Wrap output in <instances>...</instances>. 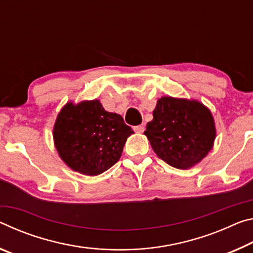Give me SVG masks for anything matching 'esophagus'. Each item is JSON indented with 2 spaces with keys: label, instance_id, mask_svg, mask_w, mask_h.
Returning a JSON list of instances; mask_svg holds the SVG:
<instances>
[{
  "label": "esophagus",
  "instance_id": "esophagus-1",
  "mask_svg": "<svg viewBox=\"0 0 253 253\" xmlns=\"http://www.w3.org/2000/svg\"><path fill=\"white\" fill-rule=\"evenodd\" d=\"M134 131L138 132V133H142V132L144 131V126H143V124H141V126H134Z\"/></svg>",
  "mask_w": 253,
  "mask_h": 253
}]
</instances>
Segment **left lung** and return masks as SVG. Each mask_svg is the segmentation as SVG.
Returning a JSON list of instances; mask_svg holds the SVG:
<instances>
[{
	"label": "left lung",
	"mask_w": 253,
	"mask_h": 253,
	"mask_svg": "<svg viewBox=\"0 0 253 253\" xmlns=\"http://www.w3.org/2000/svg\"><path fill=\"white\" fill-rule=\"evenodd\" d=\"M144 134L156 155L171 167L188 169L212 150L216 135L211 111L195 99L164 96Z\"/></svg>",
	"instance_id": "1"
}]
</instances>
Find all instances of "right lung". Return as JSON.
<instances>
[{
  "label": "right lung",
  "instance_id": "right-lung-1",
  "mask_svg": "<svg viewBox=\"0 0 253 253\" xmlns=\"http://www.w3.org/2000/svg\"><path fill=\"white\" fill-rule=\"evenodd\" d=\"M132 133L121 115L105 111L98 99L67 103L53 126L60 158L73 170L87 176H97L117 164Z\"/></svg>",
  "mask_w": 253,
  "mask_h": 253
}]
</instances>
